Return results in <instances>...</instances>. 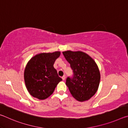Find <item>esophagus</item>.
Here are the masks:
<instances>
[{"instance_id":"34e87169","label":"esophagus","mask_w":128,"mask_h":128,"mask_svg":"<svg viewBox=\"0 0 128 128\" xmlns=\"http://www.w3.org/2000/svg\"><path fill=\"white\" fill-rule=\"evenodd\" d=\"M62 80H66V76H62Z\"/></svg>"}]
</instances>
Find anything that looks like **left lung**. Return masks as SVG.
<instances>
[{
	"instance_id": "1",
	"label": "left lung",
	"mask_w": 128,
	"mask_h": 128,
	"mask_svg": "<svg viewBox=\"0 0 128 128\" xmlns=\"http://www.w3.org/2000/svg\"><path fill=\"white\" fill-rule=\"evenodd\" d=\"M73 70L72 77L66 80V85L74 98L80 102L90 99L98 90L100 74L98 66L90 56L82 51L62 52Z\"/></svg>"
}]
</instances>
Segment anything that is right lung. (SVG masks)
Returning <instances> with one entry per match:
<instances>
[{"label":"right lung","instance_id":"right-lung-1","mask_svg":"<svg viewBox=\"0 0 128 128\" xmlns=\"http://www.w3.org/2000/svg\"><path fill=\"white\" fill-rule=\"evenodd\" d=\"M60 55V51L40 53L28 62L24 71V80L26 88L32 96L43 100L52 94L62 80L54 67Z\"/></svg>","mask_w":128,"mask_h":128}]
</instances>
